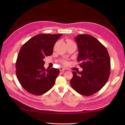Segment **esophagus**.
<instances>
[{
    "instance_id": "1",
    "label": "esophagus",
    "mask_w": 125,
    "mask_h": 125,
    "mask_svg": "<svg viewBox=\"0 0 125 125\" xmlns=\"http://www.w3.org/2000/svg\"><path fill=\"white\" fill-rule=\"evenodd\" d=\"M59 69H60V71H63V70H65V69L64 68H63V67H60Z\"/></svg>"
}]
</instances>
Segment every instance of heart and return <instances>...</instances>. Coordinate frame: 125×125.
<instances>
[{"instance_id": "obj_1", "label": "heart", "mask_w": 125, "mask_h": 125, "mask_svg": "<svg viewBox=\"0 0 125 125\" xmlns=\"http://www.w3.org/2000/svg\"><path fill=\"white\" fill-rule=\"evenodd\" d=\"M68 42H71V41H68Z\"/></svg>"}]
</instances>
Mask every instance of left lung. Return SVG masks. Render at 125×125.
<instances>
[{
  "label": "left lung",
  "mask_w": 125,
  "mask_h": 125,
  "mask_svg": "<svg viewBox=\"0 0 125 125\" xmlns=\"http://www.w3.org/2000/svg\"><path fill=\"white\" fill-rule=\"evenodd\" d=\"M78 47L77 61L83 70L73 71L71 87L83 95L99 91L107 82L110 75V58L106 48L94 37L80 34L75 37Z\"/></svg>",
  "instance_id": "obj_1"
}]
</instances>
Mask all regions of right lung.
I'll list each match as a JSON object with an SVG mask.
<instances>
[{
    "instance_id": "obj_1",
    "label": "right lung",
    "mask_w": 125,
    "mask_h": 125,
    "mask_svg": "<svg viewBox=\"0 0 125 125\" xmlns=\"http://www.w3.org/2000/svg\"><path fill=\"white\" fill-rule=\"evenodd\" d=\"M62 34H41L33 36L21 48L16 62V75L21 85L34 95L51 89L60 73L55 68L44 67L45 57L50 56L56 42Z\"/></svg>"
}]
</instances>
